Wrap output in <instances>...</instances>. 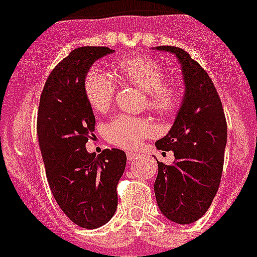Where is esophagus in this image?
Wrapping results in <instances>:
<instances>
[{"mask_svg":"<svg viewBox=\"0 0 257 257\" xmlns=\"http://www.w3.org/2000/svg\"><path fill=\"white\" fill-rule=\"evenodd\" d=\"M126 155H127V159H128V161H134V160L138 159V156H139L137 152H131V151H128Z\"/></svg>","mask_w":257,"mask_h":257,"instance_id":"obj_1","label":"esophagus"}]
</instances>
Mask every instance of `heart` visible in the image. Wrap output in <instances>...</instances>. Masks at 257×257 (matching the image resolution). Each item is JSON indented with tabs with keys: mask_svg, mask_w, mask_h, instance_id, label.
<instances>
[{
	"mask_svg": "<svg viewBox=\"0 0 257 257\" xmlns=\"http://www.w3.org/2000/svg\"><path fill=\"white\" fill-rule=\"evenodd\" d=\"M114 74L124 84H134L147 92L148 107L160 117H170L182 102V87L177 80L166 79L165 69L148 57L133 56L118 61L113 66ZM83 89L88 104L97 113L110 107L115 93V84L106 72L93 69L87 72ZM155 134L152 123L146 118L118 114L104 128L105 139L113 146L133 150Z\"/></svg>",
	"mask_w": 257,
	"mask_h": 257,
	"instance_id": "obj_1",
	"label": "heart"
}]
</instances>
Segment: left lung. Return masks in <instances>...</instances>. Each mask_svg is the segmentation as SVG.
Segmentation results:
<instances>
[{
    "instance_id": "left-lung-1",
    "label": "left lung",
    "mask_w": 257,
    "mask_h": 257,
    "mask_svg": "<svg viewBox=\"0 0 257 257\" xmlns=\"http://www.w3.org/2000/svg\"><path fill=\"white\" fill-rule=\"evenodd\" d=\"M175 54L185 76V100L175 122L156 147L173 151L174 162H159L155 195L160 210L173 222L197 221L213 201L221 182L227 124L212 79L181 48L157 47Z\"/></svg>"
}]
</instances>
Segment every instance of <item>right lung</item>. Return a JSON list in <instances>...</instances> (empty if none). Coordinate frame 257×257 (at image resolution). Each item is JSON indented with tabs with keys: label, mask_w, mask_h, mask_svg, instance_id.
<instances>
[{
	"label": "right lung",
	"mask_w": 257,
	"mask_h": 257,
	"mask_svg": "<svg viewBox=\"0 0 257 257\" xmlns=\"http://www.w3.org/2000/svg\"><path fill=\"white\" fill-rule=\"evenodd\" d=\"M110 53L105 47L72 50L48 76L37 110V140L50 191L63 213L84 229L102 226L113 217L126 168L123 151L96 156L85 150L96 120L83 82L93 62Z\"/></svg>",
	"instance_id": "right-lung-1"
}]
</instances>
